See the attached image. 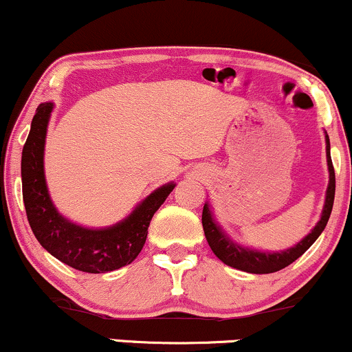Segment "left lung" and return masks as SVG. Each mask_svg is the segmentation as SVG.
Returning <instances> with one entry per match:
<instances>
[{
  "mask_svg": "<svg viewBox=\"0 0 352 352\" xmlns=\"http://www.w3.org/2000/svg\"><path fill=\"white\" fill-rule=\"evenodd\" d=\"M324 143H327V164H328V173H330V180H328L327 193H324V204L322 209V214L315 228L305 235L304 239L299 240L296 245L284 248L279 252H268V250H258V248H250L240 245L224 232V229L217 224L212 214V209L209 203H204L203 208V230L206 235V240L211 247L214 255L219 258L222 263L228 266H232L235 270L245 271V273L252 274H268L274 273L286 268L296 261L297 258L309 250L312 243L320 237L323 229L327 228V222L330 219L333 201H335V168H333L331 154H330V138H328L327 131H324Z\"/></svg>",
  "mask_w": 352,
  "mask_h": 352,
  "instance_id": "8db88e82",
  "label": "left lung"
}]
</instances>
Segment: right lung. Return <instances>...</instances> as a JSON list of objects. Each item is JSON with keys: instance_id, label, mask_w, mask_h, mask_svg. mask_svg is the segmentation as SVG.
I'll list each match as a JSON object with an SVG mask.
<instances>
[{"instance_id": "add662e5", "label": "right lung", "mask_w": 352, "mask_h": 352, "mask_svg": "<svg viewBox=\"0 0 352 352\" xmlns=\"http://www.w3.org/2000/svg\"><path fill=\"white\" fill-rule=\"evenodd\" d=\"M53 107V102L37 107L22 149V198L30 229L50 255L74 270L99 274L130 265L143 250L154 212L166 201L175 184L168 182L155 188L124 219L109 228H84L69 221L52 201L43 167Z\"/></svg>"}]
</instances>
